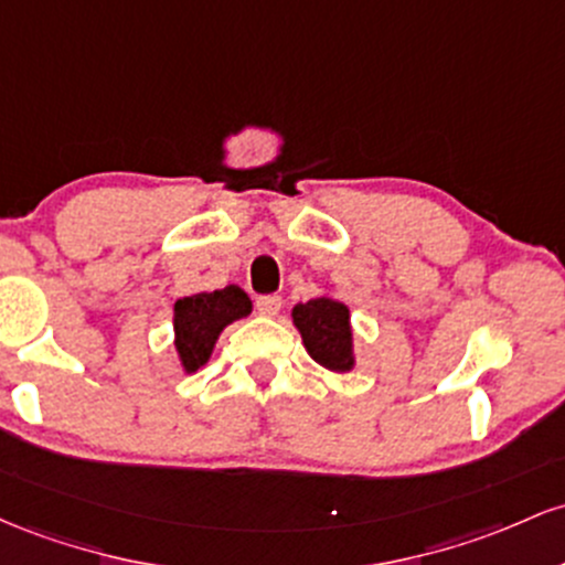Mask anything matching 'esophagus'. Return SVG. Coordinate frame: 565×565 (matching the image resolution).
Segmentation results:
<instances>
[{"instance_id": "esophagus-1", "label": "esophagus", "mask_w": 565, "mask_h": 565, "mask_svg": "<svg viewBox=\"0 0 565 565\" xmlns=\"http://www.w3.org/2000/svg\"><path fill=\"white\" fill-rule=\"evenodd\" d=\"M256 309H258V315H264V317H277V315H280V309H282V299L277 294L258 296Z\"/></svg>"}]
</instances>
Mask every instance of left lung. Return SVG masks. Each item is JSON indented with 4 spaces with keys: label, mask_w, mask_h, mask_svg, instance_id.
<instances>
[{
    "label": "left lung",
    "mask_w": 565,
    "mask_h": 565,
    "mask_svg": "<svg viewBox=\"0 0 565 565\" xmlns=\"http://www.w3.org/2000/svg\"><path fill=\"white\" fill-rule=\"evenodd\" d=\"M294 322L301 331L303 347L328 371L352 367L350 309L333 299H312L294 307Z\"/></svg>",
    "instance_id": "1"
}]
</instances>
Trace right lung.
Instances as JSON below:
<instances>
[{
	"label": "right lung",
	"mask_w": 565,
	"mask_h": 565,
	"mask_svg": "<svg viewBox=\"0 0 565 565\" xmlns=\"http://www.w3.org/2000/svg\"><path fill=\"white\" fill-rule=\"evenodd\" d=\"M173 312L175 350L183 367L192 373L207 363L218 333L230 322L250 315V299L237 285H226L224 290H213V294L183 296L175 301Z\"/></svg>",
	"instance_id": "add662e5"
}]
</instances>
